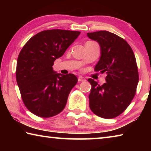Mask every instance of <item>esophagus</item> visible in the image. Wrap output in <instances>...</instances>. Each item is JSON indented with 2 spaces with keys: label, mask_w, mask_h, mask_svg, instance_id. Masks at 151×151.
Wrapping results in <instances>:
<instances>
[{
  "label": "esophagus",
  "mask_w": 151,
  "mask_h": 151,
  "mask_svg": "<svg viewBox=\"0 0 151 151\" xmlns=\"http://www.w3.org/2000/svg\"><path fill=\"white\" fill-rule=\"evenodd\" d=\"M78 81L79 82H84V81H86V79H85V78H84L83 76H79L78 77Z\"/></svg>",
  "instance_id": "34e87169"
}]
</instances>
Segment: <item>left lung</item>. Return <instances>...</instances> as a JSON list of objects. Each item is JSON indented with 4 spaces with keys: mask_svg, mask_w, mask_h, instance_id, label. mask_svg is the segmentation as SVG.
<instances>
[{
    "mask_svg": "<svg viewBox=\"0 0 151 151\" xmlns=\"http://www.w3.org/2000/svg\"><path fill=\"white\" fill-rule=\"evenodd\" d=\"M87 37L98 42L101 48L94 69L106 74L103 85L88 79L92 86L89 106L97 116L114 118L129 106L136 93L139 83L136 58L126 40L114 33L101 30L88 32Z\"/></svg>",
    "mask_w": 151,
    "mask_h": 151,
    "instance_id": "obj_1",
    "label": "left lung"
}]
</instances>
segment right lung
Instances as JSON below:
<instances>
[{
    "label": "right lung",
    "instance_id": "1",
    "mask_svg": "<svg viewBox=\"0 0 151 151\" xmlns=\"http://www.w3.org/2000/svg\"><path fill=\"white\" fill-rule=\"evenodd\" d=\"M80 34L60 29L43 30L33 36L20 50L17 85L24 105L35 115L48 118L65 109L78 79L73 74L56 73L52 66Z\"/></svg>",
    "mask_w": 151,
    "mask_h": 151
}]
</instances>
